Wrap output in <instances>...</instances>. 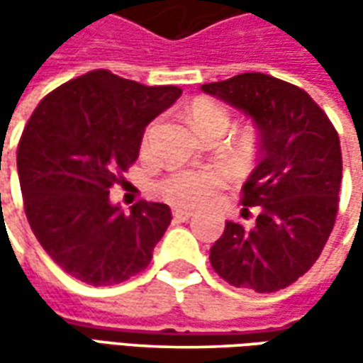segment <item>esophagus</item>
Segmentation results:
<instances>
[{
  "label": "esophagus",
  "instance_id": "esophagus-1",
  "mask_svg": "<svg viewBox=\"0 0 363 363\" xmlns=\"http://www.w3.org/2000/svg\"><path fill=\"white\" fill-rule=\"evenodd\" d=\"M174 218L175 220H179V222H184V220H189V218L194 216V212L191 210H184V208H174Z\"/></svg>",
  "mask_w": 363,
  "mask_h": 363
}]
</instances>
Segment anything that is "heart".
Segmentation results:
<instances>
[{
    "mask_svg": "<svg viewBox=\"0 0 363 363\" xmlns=\"http://www.w3.org/2000/svg\"><path fill=\"white\" fill-rule=\"evenodd\" d=\"M188 121L202 137H208L216 131L224 133V129L230 123V113L226 106L214 99L198 96L189 103ZM153 129H155V125L147 127L145 135H143V149L149 145ZM250 149H252V141L248 137L240 139L238 151L248 153ZM224 182H226L224 172L216 165H210V167H202V169H182V172L165 175L161 179L160 189L169 202L179 203V206H198V203L206 202L210 196H214L218 189L224 186Z\"/></svg>",
    "mask_w": 363,
    "mask_h": 363,
    "instance_id": "1",
    "label": "heart"
}]
</instances>
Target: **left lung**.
Masks as SVG:
<instances>
[{"label":"left lung","mask_w":363,"mask_h":363,"mask_svg":"<svg viewBox=\"0 0 363 363\" xmlns=\"http://www.w3.org/2000/svg\"><path fill=\"white\" fill-rule=\"evenodd\" d=\"M202 91L248 113L260 135V163L242 188V216L257 210V220L226 222L210 248L212 269L232 286L274 293L313 267L333 230L340 137L307 92L271 74L244 72Z\"/></svg>","instance_id":"1"}]
</instances>
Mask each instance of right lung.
<instances>
[{
    "label": "right lung",
    "mask_w": 363,
    "mask_h": 363,
    "mask_svg": "<svg viewBox=\"0 0 363 363\" xmlns=\"http://www.w3.org/2000/svg\"><path fill=\"white\" fill-rule=\"evenodd\" d=\"M179 94L99 68L48 92L26 123L18 145L26 218L70 277L119 285L151 262L172 210L141 200L125 214L108 189L139 157L147 125Z\"/></svg>",
    "instance_id": "right-lung-1"
}]
</instances>
